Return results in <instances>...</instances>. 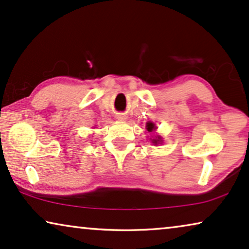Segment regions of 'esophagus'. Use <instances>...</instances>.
<instances>
[{"instance_id": "1", "label": "esophagus", "mask_w": 249, "mask_h": 249, "mask_svg": "<svg viewBox=\"0 0 249 249\" xmlns=\"http://www.w3.org/2000/svg\"><path fill=\"white\" fill-rule=\"evenodd\" d=\"M117 119H118V120H120V121H124L125 119H127V115L124 114V113H119L117 115Z\"/></svg>"}]
</instances>
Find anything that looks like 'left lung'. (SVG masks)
I'll list each match as a JSON object with an SVG mask.
<instances>
[{"label": "left lung", "instance_id": "8db88e82", "mask_svg": "<svg viewBox=\"0 0 249 249\" xmlns=\"http://www.w3.org/2000/svg\"><path fill=\"white\" fill-rule=\"evenodd\" d=\"M146 129H147L148 132H152V131L155 130L156 127H155V124H153V122H147V124H146ZM152 142H153V144H155V145L161 144V142H162L161 136H156L154 139H152Z\"/></svg>", "mask_w": 249, "mask_h": 249}]
</instances>
